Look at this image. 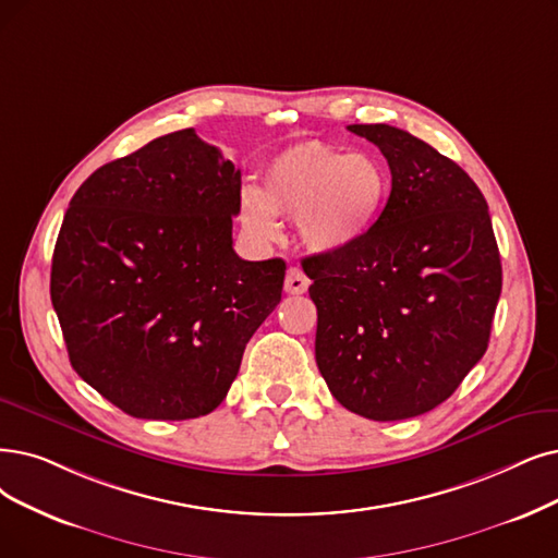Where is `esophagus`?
<instances>
[{"instance_id":"1","label":"esophagus","mask_w":558,"mask_h":558,"mask_svg":"<svg viewBox=\"0 0 558 558\" xmlns=\"http://www.w3.org/2000/svg\"><path fill=\"white\" fill-rule=\"evenodd\" d=\"M283 288H286V293L302 295V293H306V288H308V277L300 270V267H295V265L288 267Z\"/></svg>"}]
</instances>
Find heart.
<instances>
[{
	"label": "heart",
	"mask_w": 558,
	"mask_h": 558,
	"mask_svg": "<svg viewBox=\"0 0 558 558\" xmlns=\"http://www.w3.org/2000/svg\"><path fill=\"white\" fill-rule=\"evenodd\" d=\"M389 192V169L375 155L311 140L275 155L263 173V192H242L240 219L252 235L272 238L275 215L295 217L308 252L339 256L368 238Z\"/></svg>",
	"instance_id": "obj_1"
}]
</instances>
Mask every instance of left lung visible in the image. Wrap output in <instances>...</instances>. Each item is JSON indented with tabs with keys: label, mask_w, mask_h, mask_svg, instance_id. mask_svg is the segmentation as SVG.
Instances as JSON below:
<instances>
[{
	"label": "left lung",
	"mask_w": 558,
	"mask_h": 558,
	"mask_svg": "<svg viewBox=\"0 0 558 558\" xmlns=\"http://www.w3.org/2000/svg\"><path fill=\"white\" fill-rule=\"evenodd\" d=\"M348 130L383 150L391 194L354 250L302 260L316 364L345 410L410 418L444 403L485 354L499 247L485 196L447 155L387 123Z\"/></svg>",
	"instance_id": "obj_1"
}]
</instances>
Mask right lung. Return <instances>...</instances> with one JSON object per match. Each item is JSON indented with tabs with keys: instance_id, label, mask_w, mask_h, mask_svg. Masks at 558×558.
Masks as SVG:
<instances>
[{
	"instance_id": "obj_1",
	"label": "right lung",
	"mask_w": 558,
	"mask_h": 558,
	"mask_svg": "<svg viewBox=\"0 0 558 558\" xmlns=\"http://www.w3.org/2000/svg\"><path fill=\"white\" fill-rule=\"evenodd\" d=\"M240 169L192 128L96 169L54 244L50 295L71 364L137 418L185 421L227 398L281 300V258L233 252Z\"/></svg>"
}]
</instances>
